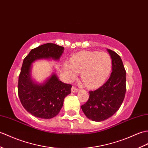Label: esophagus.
Returning <instances> with one entry per match:
<instances>
[{"mask_svg":"<svg viewBox=\"0 0 148 148\" xmlns=\"http://www.w3.org/2000/svg\"><path fill=\"white\" fill-rule=\"evenodd\" d=\"M79 91V89L76 88L75 86H73L71 88V92H77Z\"/></svg>","mask_w":148,"mask_h":148,"instance_id":"1","label":"esophagus"}]
</instances>
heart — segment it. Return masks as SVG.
I'll return each mask as SVG.
<instances>
[{
    "instance_id": "b5f03b06",
    "label": "heart",
    "mask_w": 148,
    "mask_h": 148,
    "mask_svg": "<svg viewBox=\"0 0 148 148\" xmlns=\"http://www.w3.org/2000/svg\"><path fill=\"white\" fill-rule=\"evenodd\" d=\"M112 67L110 56L105 52L82 51L72 57L71 64L64 65V73L68 80L74 79L77 73L88 88H96L108 77Z\"/></svg>"
}]
</instances>
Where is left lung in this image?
Wrapping results in <instances>:
<instances>
[{"label":"left lung","mask_w":148,"mask_h":148,"mask_svg":"<svg viewBox=\"0 0 148 148\" xmlns=\"http://www.w3.org/2000/svg\"><path fill=\"white\" fill-rule=\"evenodd\" d=\"M112 60V72L105 83L95 91H89L88 101L81 106L89 119L101 122L114 115L121 107L126 92V72L121 57L107 49Z\"/></svg>","instance_id":"1"}]
</instances>
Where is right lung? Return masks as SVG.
<instances>
[{
  "instance_id": "1",
  "label": "right lung",
  "mask_w": 148,
  "mask_h": 148,
  "mask_svg": "<svg viewBox=\"0 0 148 148\" xmlns=\"http://www.w3.org/2000/svg\"><path fill=\"white\" fill-rule=\"evenodd\" d=\"M64 48L46 43L33 49L23 60L18 80V96L23 107L32 115L43 119L57 116L63 106L64 98L71 93L72 86L64 83L53 73L42 83L32 77V64L40 59L58 60Z\"/></svg>"
}]
</instances>
